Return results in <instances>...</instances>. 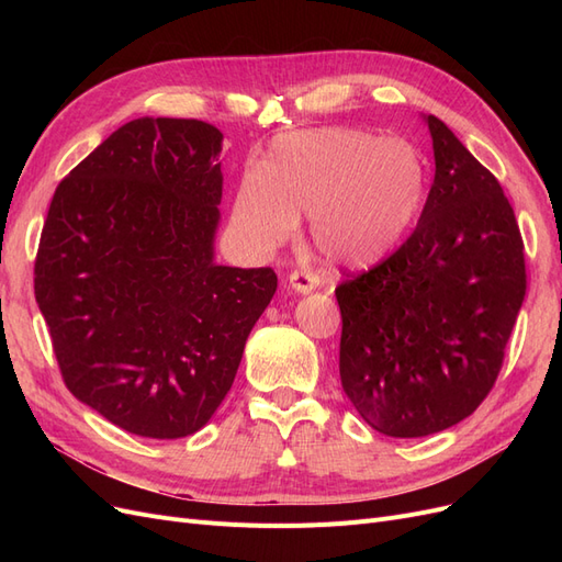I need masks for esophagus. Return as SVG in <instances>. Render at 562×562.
<instances>
[{
	"label": "esophagus",
	"instance_id": "1",
	"mask_svg": "<svg viewBox=\"0 0 562 562\" xmlns=\"http://www.w3.org/2000/svg\"><path fill=\"white\" fill-rule=\"evenodd\" d=\"M288 285H291L295 293L307 295L316 288V277L310 274V271H293V274L288 277Z\"/></svg>",
	"mask_w": 562,
	"mask_h": 562
}]
</instances>
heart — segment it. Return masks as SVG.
<instances>
[{
	"mask_svg": "<svg viewBox=\"0 0 562 562\" xmlns=\"http://www.w3.org/2000/svg\"><path fill=\"white\" fill-rule=\"evenodd\" d=\"M427 201V166L405 140L330 126L285 135L267 168H248L236 187L232 223L258 252L291 241L300 215L335 269L384 262L413 232Z\"/></svg>",
	"mask_w": 562,
	"mask_h": 562,
	"instance_id": "obj_1",
	"label": "heart"
}]
</instances>
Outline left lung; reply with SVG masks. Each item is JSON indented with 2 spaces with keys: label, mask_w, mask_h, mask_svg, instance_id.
Segmentation results:
<instances>
[{
  "label": "left lung",
  "mask_w": 562,
  "mask_h": 562,
  "mask_svg": "<svg viewBox=\"0 0 562 562\" xmlns=\"http://www.w3.org/2000/svg\"><path fill=\"white\" fill-rule=\"evenodd\" d=\"M436 176L415 232L335 288L339 380L372 429L454 427L495 384L525 297V255L502 184L438 116H424Z\"/></svg>",
  "instance_id": "left-lung-1"
}]
</instances>
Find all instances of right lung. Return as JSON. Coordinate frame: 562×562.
I'll return each mask as SVG.
<instances>
[{"mask_svg": "<svg viewBox=\"0 0 562 562\" xmlns=\"http://www.w3.org/2000/svg\"><path fill=\"white\" fill-rule=\"evenodd\" d=\"M220 151L199 119H133L50 199L35 297L65 386L135 436L213 417L277 293L271 267L215 262Z\"/></svg>", "mask_w": 562, "mask_h": 562, "instance_id": "obj_1", "label": "right lung"}]
</instances>
